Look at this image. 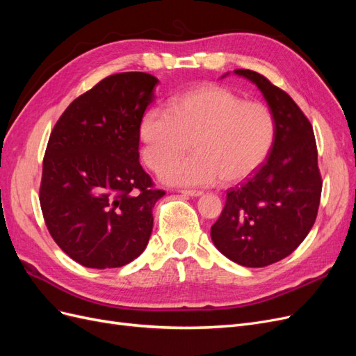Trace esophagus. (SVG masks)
I'll use <instances>...</instances> for the list:
<instances>
[{
	"instance_id": "esophagus-1",
	"label": "esophagus",
	"mask_w": 356,
	"mask_h": 356,
	"mask_svg": "<svg viewBox=\"0 0 356 356\" xmlns=\"http://www.w3.org/2000/svg\"><path fill=\"white\" fill-rule=\"evenodd\" d=\"M181 195H184V196H200L202 195V191L200 190H187V188H184V190H178Z\"/></svg>"
}]
</instances>
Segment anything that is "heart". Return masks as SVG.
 <instances>
[{
	"mask_svg": "<svg viewBox=\"0 0 356 356\" xmlns=\"http://www.w3.org/2000/svg\"><path fill=\"white\" fill-rule=\"evenodd\" d=\"M268 106L245 101L218 84H202L169 102L168 111L144 114L139 135L143 156L172 186L239 182L263 165L275 141ZM193 143L195 153L175 159Z\"/></svg>",
	"mask_w": 356,
	"mask_h": 356,
	"instance_id": "1",
	"label": "heart"
}]
</instances>
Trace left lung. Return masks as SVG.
I'll list each match as a JSON object with an SVG mask.
<instances>
[{"label":"left lung","instance_id":"obj_1","mask_svg":"<svg viewBox=\"0 0 356 356\" xmlns=\"http://www.w3.org/2000/svg\"><path fill=\"white\" fill-rule=\"evenodd\" d=\"M234 74L261 90L276 132L264 163L227 191L211 238L232 261L266 267L288 257L314 227L322 191L318 149L310 122L286 92L255 71Z\"/></svg>","mask_w":356,"mask_h":356}]
</instances>
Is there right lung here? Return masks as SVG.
I'll list each match as a JSON object with an SVG mask.
<instances>
[{
    "label": "right lung",
    "instance_id": "right-lung-1",
    "mask_svg": "<svg viewBox=\"0 0 356 356\" xmlns=\"http://www.w3.org/2000/svg\"><path fill=\"white\" fill-rule=\"evenodd\" d=\"M159 80L120 72L74 99L50 134L40 204L49 233L74 261L122 267L141 255L165 195L139 163V126Z\"/></svg>",
    "mask_w": 356,
    "mask_h": 356
}]
</instances>
